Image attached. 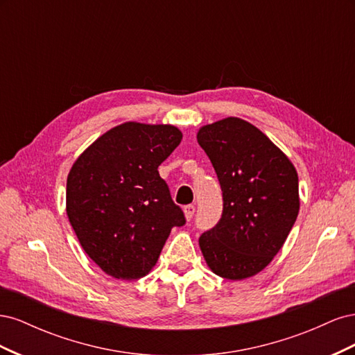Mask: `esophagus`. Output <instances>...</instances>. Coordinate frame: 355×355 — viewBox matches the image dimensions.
<instances>
[{"label":"esophagus","mask_w":355,"mask_h":355,"mask_svg":"<svg viewBox=\"0 0 355 355\" xmlns=\"http://www.w3.org/2000/svg\"><path fill=\"white\" fill-rule=\"evenodd\" d=\"M184 213H185L187 220H191L192 216H194V213H196V207L192 206V204H189V206H185V207H184Z\"/></svg>","instance_id":"34e87169"}]
</instances>
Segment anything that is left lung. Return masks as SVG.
Here are the masks:
<instances>
[{"label": "left lung", "instance_id": "obj_1", "mask_svg": "<svg viewBox=\"0 0 355 355\" xmlns=\"http://www.w3.org/2000/svg\"><path fill=\"white\" fill-rule=\"evenodd\" d=\"M223 210L198 240L210 270L227 280L261 272L280 252L299 213L297 173L259 128L230 116L200 128Z\"/></svg>", "mask_w": 355, "mask_h": 355}]
</instances>
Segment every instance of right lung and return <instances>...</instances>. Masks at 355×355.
I'll list each match as a JSON object with an SVG mask.
<instances>
[{
  "label": "right lung",
  "instance_id": "right-lung-1",
  "mask_svg": "<svg viewBox=\"0 0 355 355\" xmlns=\"http://www.w3.org/2000/svg\"><path fill=\"white\" fill-rule=\"evenodd\" d=\"M180 141L175 125L124 123L93 142L69 171L72 228L90 259L118 280L145 277L171 228L187 222L158 173Z\"/></svg>",
  "mask_w": 355,
  "mask_h": 355
}]
</instances>
